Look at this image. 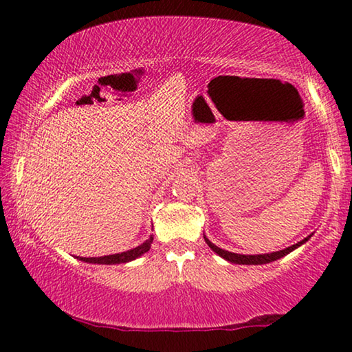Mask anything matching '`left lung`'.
<instances>
[{
	"label": "left lung",
	"mask_w": 352,
	"mask_h": 352,
	"mask_svg": "<svg viewBox=\"0 0 352 352\" xmlns=\"http://www.w3.org/2000/svg\"><path fill=\"white\" fill-rule=\"evenodd\" d=\"M311 235H308L307 239H303L302 242H298L296 245L292 246H287V248L285 250H280V251H274V253H267V254H237V253H230V251H226V250H221L218 248L217 245H213L210 240L204 235V239H206L207 245L212 248L214 253H217L218 256H221L223 259H226L229 262H232V264H243V265H261V264H269V262H274L276 259L283 258V256L289 254L291 251H294L296 248H298V246L303 245L307 242L308 239H310Z\"/></svg>",
	"instance_id": "8db88e82"
}]
</instances>
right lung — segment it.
Masks as SVG:
<instances>
[{
  "label": "right lung",
  "instance_id": "obj_1",
  "mask_svg": "<svg viewBox=\"0 0 352 352\" xmlns=\"http://www.w3.org/2000/svg\"><path fill=\"white\" fill-rule=\"evenodd\" d=\"M151 242H153V237L150 235V239L145 240L142 245L135 246V248H133V250L124 251V253L101 256V258H80V256H77V259H80L83 262H90V264H107V265H110V264H124V262L134 261V259H138L139 256L145 254L146 251L150 250Z\"/></svg>",
  "mask_w": 352,
  "mask_h": 352
}]
</instances>
